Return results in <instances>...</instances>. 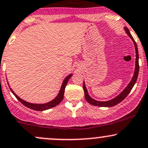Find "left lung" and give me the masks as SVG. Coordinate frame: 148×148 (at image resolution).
Here are the masks:
<instances>
[{"instance_id":"obj_1","label":"left lung","mask_w":148,"mask_h":148,"mask_svg":"<svg viewBox=\"0 0 148 148\" xmlns=\"http://www.w3.org/2000/svg\"><path fill=\"white\" fill-rule=\"evenodd\" d=\"M125 30H126V33L129 36L130 38L132 39L133 41H134V45H135V49H136V69H135V72H134V75L132 79H131V82L129 83V85L127 86V87L123 90L121 93L118 95L117 97H116L115 98L112 99V100H110V101H106V102H100V101H97V100H93V99L90 98L89 96L88 93V91L86 90V88L85 85H83V87H84V95H85V98L86 100V101L88 103L91 104L92 105H95V106H99V107H113L114 105H117L119 103H121L123 100H124L126 98V97L129 95V93L131 92V89L133 88L134 87V84H136V80L138 79V72H139V63H138V48H137V45H136V41H135L133 36H131V33H130L129 30L127 28H125Z\"/></svg>"}]
</instances>
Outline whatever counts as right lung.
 Returning <instances> with one entry per match:
<instances>
[{"label":"right lung","mask_w":148,"mask_h":148,"mask_svg":"<svg viewBox=\"0 0 148 148\" xmlns=\"http://www.w3.org/2000/svg\"><path fill=\"white\" fill-rule=\"evenodd\" d=\"M71 77V74L68 76V77H66V79H64V82H63L62 85V86H61V89H60V92L58 93V96H57L53 100H52V101L49 102V103H45V104H32V103H27V102L24 101V100H22V99L19 98V97L17 96V95L13 92V90H12L10 88L11 91H12V93L14 94V96L16 97V98H17L21 103L23 104L24 106L32 109V110H36V111H43V110H48V109L52 108H53V107H56L58 105H59L60 103L62 100L63 98H64V89H65L66 84H67L68 81H69V79H70Z\"/></svg>","instance_id":"right-lung-1"}]
</instances>
